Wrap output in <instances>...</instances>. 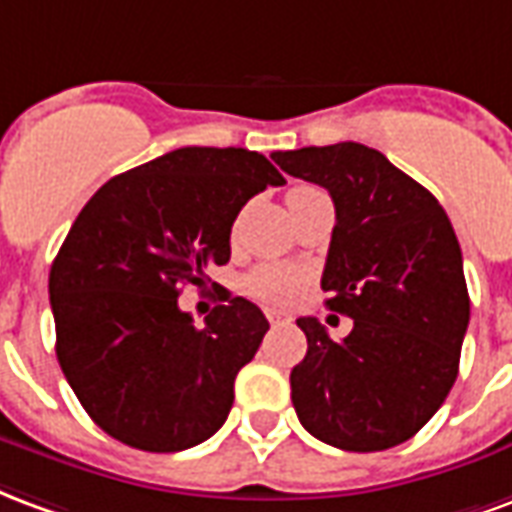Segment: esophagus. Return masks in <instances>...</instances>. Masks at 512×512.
Returning <instances> with one entry per match:
<instances>
[{"mask_svg": "<svg viewBox=\"0 0 512 512\" xmlns=\"http://www.w3.org/2000/svg\"><path fill=\"white\" fill-rule=\"evenodd\" d=\"M267 319H270V324H289L292 322V316L286 311H281V308H267Z\"/></svg>", "mask_w": 512, "mask_h": 512, "instance_id": "1", "label": "esophagus"}]
</instances>
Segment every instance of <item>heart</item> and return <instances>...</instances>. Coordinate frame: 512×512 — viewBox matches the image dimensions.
<instances>
[{"label":"heart","mask_w":512,"mask_h":512,"mask_svg":"<svg viewBox=\"0 0 512 512\" xmlns=\"http://www.w3.org/2000/svg\"><path fill=\"white\" fill-rule=\"evenodd\" d=\"M245 292L264 302H289L300 292L302 275L289 264H261L245 278Z\"/></svg>","instance_id":"obj_1"}]
</instances>
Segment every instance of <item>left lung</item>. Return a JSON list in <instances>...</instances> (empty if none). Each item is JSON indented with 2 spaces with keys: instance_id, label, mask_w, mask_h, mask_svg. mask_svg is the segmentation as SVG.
I'll return each mask as SVG.
<instances>
[{
  "instance_id": "left-lung-1",
  "label": "left lung",
  "mask_w": 512,
  "mask_h": 512,
  "mask_svg": "<svg viewBox=\"0 0 512 512\" xmlns=\"http://www.w3.org/2000/svg\"><path fill=\"white\" fill-rule=\"evenodd\" d=\"M286 174L330 190L335 229L327 308L349 316L333 341L297 319L308 352L292 371L302 428L327 445L376 453L412 439L445 404L469 324L461 245L447 212L382 152L341 141L272 152Z\"/></svg>"
}]
</instances>
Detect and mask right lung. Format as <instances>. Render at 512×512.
Returning <instances> with one entry per match:
<instances>
[{"instance_id": "1", "label": "right lung", "mask_w": 512, "mask_h": 512, "mask_svg": "<svg viewBox=\"0 0 512 512\" xmlns=\"http://www.w3.org/2000/svg\"><path fill=\"white\" fill-rule=\"evenodd\" d=\"M283 182L251 149L182 147L108 179L78 212L48 294L62 374L108 436L177 453L226 423L234 379L270 322L229 297L196 327L177 297L229 261L248 199Z\"/></svg>"}]
</instances>
